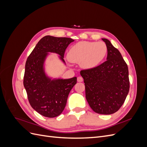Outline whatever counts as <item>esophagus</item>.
I'll list each match as a JSON object with an SVG mask.
<instances>
[{"label":"esophagus","mask_w":147,"mask_h":147,"mask_svg":"<svg viewBox=\"0 0 147 147\" xmlns=\"http://www.w3.org/2000/svg\"><path fill=\"white\" fill-rule=\"evenodd\" d=\"M83 80V78L82 77H78L77 78V81H78V82H82Z\"/></svg>","instance_id":"34e87169"}]
</instances>
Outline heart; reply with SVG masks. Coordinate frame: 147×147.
<instances>
[{
	"label": "heart",
	"instance_id": "heart-1",
	"mask_svg": "<svg viewBox=\"0 0 147 147\" xmlns=\"http://www.w3.org/2000/svg\"><path fill=\"white\" fill-rule=\"evenodd\" d=\"M107 53V47L104 42L83 41L70 48L67 57L72 63L80 64L82 67L90 69L104 60Z\"/></svg>",
	"mask_w": 147,
	"mask_h": 147
}]
</instances>
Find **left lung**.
I'll use <instances>...</instances> for the list:
<instances>
[{
  "label": "left lung",
  "instance_id": "obj_1",
  "mask_svg": "<svg viewBox=\"0 0 147 147\" xmlns=\"http://www.w3.org/2000/svg\"><path fill=\"white\" fill-rule=\"evenodd\" d=\"M107 61L94 68L83 70L86 99L97 113L110 115L120 109L129 90L128 67L121 53L107 38Z\"/></svg>",
  "mask_w": 147,
  "mask_h": 147
}]
</instances>
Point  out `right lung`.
I'll return each mask as SVG.
<instances>
[{
	"label": "right lung",
	"instance_id": "right-lung-1",
	"mask_svg": "<svg viewBox=\"0 0 147 147\" xmlns=\"http://www.w3.org/2000/svg\"><path fill=\"white\" fill-rule=\"evenodd\" d=\"M67 37L47 35L40 40L28 56L25 65L23 84L31 107L48 118L59 116L63 112L69 92L77 83V77L69 79L52 78L45 71L48 53H56L65 64V49L74 42Z\"/></svg>",
	"mask_w": 147,
	"mask_h": 147
}]
</instances>
